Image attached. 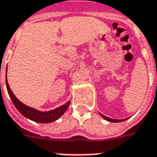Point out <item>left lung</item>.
<instances>
[{
    "label": "left lung",
    "instance_id": "8db88e82",
    "mask_svg": "<svg viewBox=\"0 0 157 157\" xmlns=\"http://www.w3.org/2000/svg\"><path fill=\"white\" fill-rule=\"evenodd\" d=\"M100 114L101 117H103V118H104L106 121H110V122H121V121H125V119H123V120H115V119H112V118H109V117H105V116H103V114H101V113H99ZM126 119H128V118H126Z\"/></svg>",
    "mask_w": 157,
    "mask_h": 157
}]
</instances>
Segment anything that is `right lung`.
<instances>
[{"mask_svg":"<svg viewBox=\"0 0 157 157\" xmlns=\"http://www.w3.org/2000/svg\"><path fill=\"white\" fill-rule=\"evenodd\" d=\"M6 71H7V68H6ZM6 88H7V91H8L11 100L16 108L18 110V112L28 119L32 120L33 121L39 122V123H50V122H53L58 120L64 112H66V110L67 109V107L70 104V101H69L56 109L51 110L49 112H40V111L34 109L33 107L26 106L16 98L9 86L7 78H6Z\"/></svg>","mask_w":157,"mask_h":157,"instance_id":"1","label":"right lung"}]
</instances>
